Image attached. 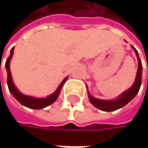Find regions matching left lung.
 <instances>
[{
    "label": "left lung",
    "mask_w": 148,
    "mask_h": 148,
    "mask_svg": "<svg viewBox=\"0 0 148 148\" xmlns=\"http://www.w3.org/2000/svg\"><path fill=\"white\" fill-rule=\"evenodd\" d=\"M132 48L133 49L134 52L137 56L138 63L137 75H136L134 83L132 84V86L130 89H128L127 90L123 92L120 96L117 97L115 99H112V100H104V99H96L90 94V92L88 90L89 100L95 107H97V108H99L105 112L115 111L117 109L122 108V107H123L124 106H126L130 100L133 99L135 98V96L138 94V92L140 89V86H141V82H142V64H141V60L139 58L137 49L132 45Z\"/></svg>",
    "instance_id": "8db88e82"
}]
</instances>
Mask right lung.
I'll list each match as a JSON object with an SVG mask.
<instances>
[{"label": "right lung", "instance_id": "1", "mask_svg": "<svg viewBox=\"0 0 148 148\" xmlns=\"http://www.w3.org/2000/svg\"><path fill=\"white\" fill-rule=\"evenodd\" d=\"M14 48L15 47H13L11 49V50H10V55L8 58L6 63H5V66H6L7 73H8L7 84H8L10 92L12 94V96L21 105L28 107V108H32V109H42V108H44V107L49 106V105L53 104L57 100V99L58 98L59 93L61 91V89H62V87H63L64 83L66 82V81L67 80L68 77H66L63 81L61 82V83L59 84L58 88L56 90V91L54 93H52L51 95L46 97V98H34V97L27 96V95H25V94L21 93L18 89H16V87L15 86V84L13 82V79H12V76H11V72H10V60L12 58L13 52H14Z\"/></svg>", "mask_w": 148, "mask_h": 148}]
</instances>
